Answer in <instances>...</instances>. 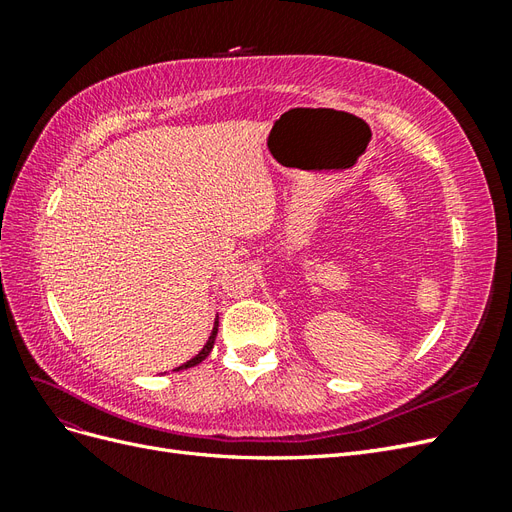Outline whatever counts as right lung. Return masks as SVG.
<instances>
[{
	"instance_id": "obj_1",
	"label": "right lung",
	"mask_w": 512,
	"mask_h": 512,
	"mask_svg": "<svg viewBox=\"0 0 512 512\" xmlns=\"http://www.w3.org/2000/svg\"><path fill=\"white\" fill-rule=\"evenodd\" d=\"M218 322H220V318L215 316V320H213V329H211V333H209V339L205 342V346L198 350V354H194L190 361H185V363H181L179 367H175L173 371H181V369H190V367H194V365H198V363H203L207 356H209V352L213 350V344H215V335H218Z\"/></svg>"
}]
</instances>
